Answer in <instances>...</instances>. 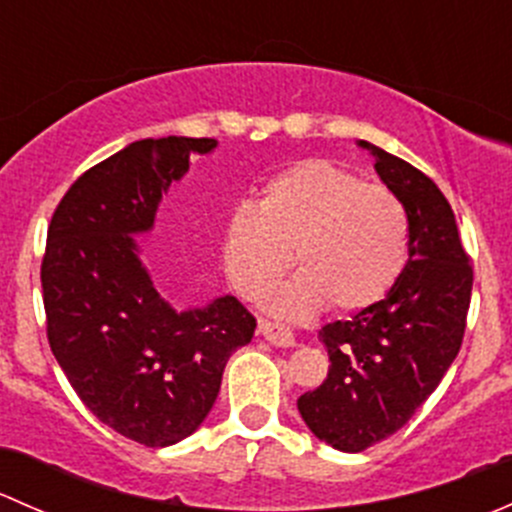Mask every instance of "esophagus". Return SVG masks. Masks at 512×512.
I'll return each instance as SVG.
<instances>
[{
    "label": "esophagus",
    "mask_w": 512,
    "mask_h": 512,
    "mask_svg": "<svg viewBox=\"0 0 512 512\" xmlns=\"http://www.w3.org/2000/svg\"><path fill=\"white\" fill-rule=\"evenodd\" d=\"M260 334L267 339L270 344H275V347H294V334L289 332L287 327H282V324H275V322H260Z\"/></svg>",
    "instance_id": "esophagus-1"
}]
</instances>
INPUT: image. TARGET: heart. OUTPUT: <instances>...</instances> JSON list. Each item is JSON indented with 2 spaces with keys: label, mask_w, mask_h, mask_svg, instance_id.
Wrapping results in <instances>:
<instances>
[{
  "label": "heart",
  "mask_w": 512,
  "mask_h": 512,
  "mask_svg": "<svg viewBox=\"0 0 512 512\" xmlns=\"http://www.w3.org/2000/svg\"><path fill=\"white\" fill-rule=\"evenodd\" d=\"M225 275L245 297H262L289 267L270 309L297 319L327 304L364 312L399 282L409 260V220L384 185L361 183L329 160H299L267 180L257 205H240L223 225Z\"/></svg>",
  "instance_id": "b5f03b06"
}]
</instances>
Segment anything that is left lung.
I'll use <instances>...</instances> for the list:
<instances>
[{
    "label": "left lung",
    "instance_id": "left-lung-1",
    "mask_svg": "<svg viewBox=\"0 0 512 512\" xmlns=\"http://www.w3.org/2000/svg\"><path fill=\"white\" fill-rule=\"evenodd\" d=\"M374 170L409 220V262L381 302L322 327L329 374L297 399L309 431L359 453L399 431L436 391L466 332L473 270L456 215L428 175L374 143Z\"/></svg>",
    "mask_w": 512,
    "mask_h": 512
}]
</instances>
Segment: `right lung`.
Here are the masks:
<instances>
[{"instance_id":"add662e5","label":"right lung","mask_w":512,"mask_h":512,"mask_svg":"<svg viewBox=\"0 0 512 512\" xmlns=\"http://www.w3.org/2000/svg\"><path fill=\"white\" fill-rule=\"evenodd\" d=\"M215 138H143L86 170L56 208L41 262L46 334L98 421L151 448L173 446L213 409L227 359L255 317L232 294L178 312L160 297L136 237Z\"/></svg>"}]
</instances>
